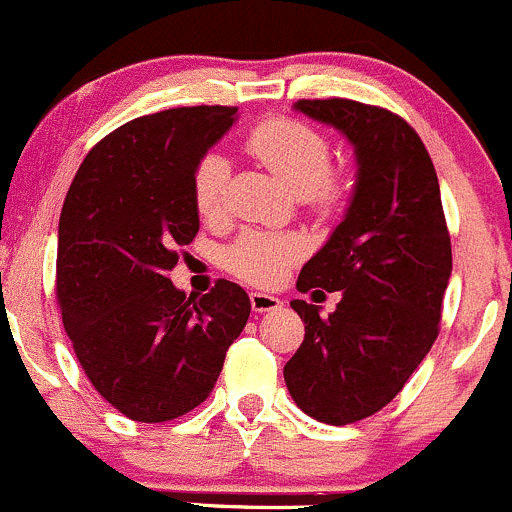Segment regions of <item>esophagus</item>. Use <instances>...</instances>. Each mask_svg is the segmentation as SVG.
Segmentation results:
<instances>
[{
  "instance_id": "34e87169",
  "label": "esophagus",
  "mask_w": 512,
  "mask_h": 512,
  "mask_svg": "<svg viewBox=\"0 0 512 512\" xmlns=\"http://www.w3.org/2000/svg\"><path fill=\"white\" fill-rule=\"evenodd\" d=\"M281 306H283V301L278 296H271V293H263V291L251 293V308H254L256 313L278 311Z\"/></svg>"
}]
</instances>
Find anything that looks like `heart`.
I'll use <instances>...</instances> for the list:
<instances>
[{
    "label": "heart",
    "instance_id": "heart-1",
    "mask_svg": "<svg viewBox=\"0 0 512 512\" xmlns=\"http://www.w3.org/2000/svg\"><path fill=\"white\" fill-rule=\"evenodd\" d=\"M244 144L291 194L308 196L323 209H331L341 196V186L328 176L331 146L313 126L296 119H266L249 131ZM226 181L229 161L216 151L196 164L191 191L196 211L204 219H214L224 209ZM303 251L306 244L301 236L246 231L226 251V266L244 281L273 286L291 271Z\"/></svg>",
    "mask_w": 512,
    "mask_h": 512
}]
</instances>
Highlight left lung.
Returning <instances> with one entry per match:
<instances>
[{
    "mask_svg": "<svg viewBox=\"0 0 512 512\" xmlns=\"http://www.w3.org/2000/svg\"><path fill=\"white\" fill-rule=\"evenodd\" d=\"M293 109L341 131L356 154L346 214L296 281L301 293L341 291V301L328 316L291 301L306 336L283 366L303 413L346 426L388 406L433 346L450 236L433 161L408 121L351 99H301Z\"/></svg>",
    "mask_w": 512,
    "mask_h": 512,
    "instance_id": "8db88e82",
    "label": "left lung"
}]
</instances>
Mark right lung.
Instances as JSON below:
<instances>
[{
    "instance_id": "obj_1",
    "label": "right lung",
    "mask_w": 512,
    "mask_h": 512,
    "mask_svg": "<svg viewBox=\"0 0 512 512\" xmlns=\"http://www.w3.org/2000/svg\"><path fill=\"white\" fill-rule=\"evenodd\" d=\"M234 106L139 116L86 154L59 216L57 298L91 386L131 421L164 423L214 388L251 301L221 278L204 296L171 283L199 231L196 164L239 119Z\"/></svg>"
}]
</instances>
